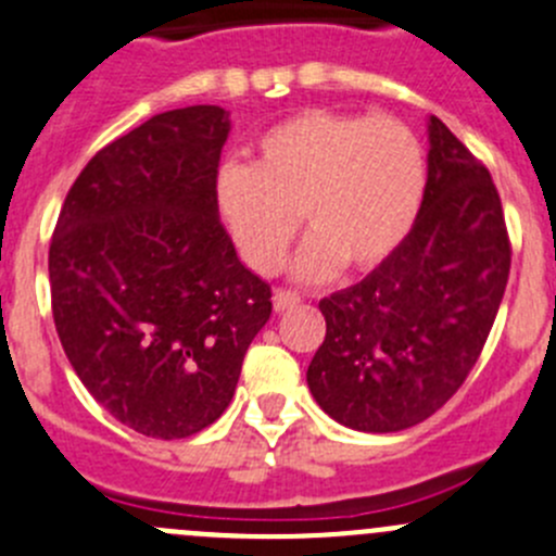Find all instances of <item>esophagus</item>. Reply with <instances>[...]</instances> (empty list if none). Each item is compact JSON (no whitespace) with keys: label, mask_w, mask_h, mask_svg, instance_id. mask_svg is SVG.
<instances>
[{"label":"esophagus","mask_w":556,"mask_h":556,"mask_svg":"<svg viewBox=\"0 0 556 556\" xmlns=\"http://www.w3.org/2000/svg\"><path fill=\"white\" fill-rule=\"evenodd\" d=\"M301 304V295L293 293V290H274V309L285 312L293 309V306Z\"/></svg>","instance_id":"34e87169"}]
</instances>
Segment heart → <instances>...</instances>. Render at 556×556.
I'll list each match as a JSON object with an SVG mask.
<instances>
[{"label":"heart","mask_w":556,"mask_h":556,"mask_svg":"<svg viewBox=\"0 0 556 556\" xmlns=\"http://www.w3.org/2000/svg\"><path fill=\"white\" fill-rule=\"evenodd\" d=\"M427 195V154L391 116L309 108L255 141L252 165H225L217 208L247 266L274 274L299 233V279H326L344 263L369 271L413 230Z\"/></svg>","instance_id":"heart-1"}]
</instances>
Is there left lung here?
I'll return each instance as SVG.
<instances>
[{
    "mask_svg": "<svg viewBox=\"0 0 556 556\" xmlns=\"http://www.w3.org/2000/svg\"><path fill=\"white\" fill-rule=\"evenodd\" d=\"M427 160V195L402 247L320 301L326 339L306 382L355 432H402L438 413L476 366L508 285L510 241L489 170L438 116Z\"/></svg>",
    "mask_w": 556,
    "mask_h": 556,
    "instance_id": "left-lung-1",
    "label": "left lung"
}]
</instances>
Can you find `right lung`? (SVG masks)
Wrapping results in <instances>:
<instances>
[{
	"instance_id": "1",
	"label": "right lung",
	"mask_w": 556,
	"mask_h": 556,
	"mask_svg": "<svg viewBox=\"0 0 556 556\" xmlns=\"http://www.w3.org/2000/svg\"><path fill=\"white\" fill-rule=\"evenodd\" d=\"M228 111L129 129L70 187L48 252L59 342L86 391L147 438L181 440L230 404L271 288L219 223Z\"/></svg>"
}]
</instances>
